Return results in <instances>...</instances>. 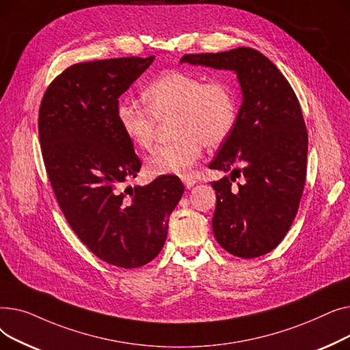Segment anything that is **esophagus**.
Returning a JSON list of instances; mask_svg holds the SVG:
<instances>
[{"instance_id":"34e87169","label":"esophagus","mask_w":350,"mask_h":350,"mask_svg":"<svg viewBox=\"0 0 350 350\" xmlns=\"http://www.w3.org/2000/svg\"><path fill=\"white\" fill-rule=\"evenodd\" d=\"M181 181L185 183L186 189H191L196 185V180L193 177H181Z\"/></svg>"}]
</instances>
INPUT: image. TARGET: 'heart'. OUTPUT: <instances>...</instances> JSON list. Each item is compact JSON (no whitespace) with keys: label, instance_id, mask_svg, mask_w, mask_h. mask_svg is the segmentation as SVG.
<instances>
[{"label":"heart","instance_id":"b5f03b06","mask_svg":"<svg viewBox=\"0 0 350 350\" xmlns=\"http://www.w3.org/2000/svg\"><path fill=\"white\" fill-rule=\"evenodd\" d=\"M144 107L119 100L116 119L123 135L137 150H149L159 123H170L176 140L160 147L147 161L153 176L191 173L204 146L215 147L231 135L238 118L234 86L223 79L207 81L189 72L170 70L143 89Z\"/></svg>","mask_w":350,"mask_h":350}]
</instances>
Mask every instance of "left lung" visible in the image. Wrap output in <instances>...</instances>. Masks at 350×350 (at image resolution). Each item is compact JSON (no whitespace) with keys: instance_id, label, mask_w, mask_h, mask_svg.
<instances>
[{"instance_id":"8db88e82","label":"left lung","mask_w":350,"mask_h":350,"mask_svg":"<svg viewBox=\"0 0 350 350\" xmlns=\"http://www.w3.org/2000/svg\"><path fill=\"white\" fill-rule=\"evenodd\" d=\"M180 64L235 72L243 103L208 165L231 172L211 183L217 193L213 231L230 254L261 256L284 240L305 186L308 133L295 92L267 57L247 46L185 55ZM240 175L242 183L232 187Z\"/></svg>"}]
</instances>
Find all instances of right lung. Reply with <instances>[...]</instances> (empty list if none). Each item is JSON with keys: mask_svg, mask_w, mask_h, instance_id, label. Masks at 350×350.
<instances>
[{"mask_svg": "<svg viewBox=\"0 0 350 350\" xmlns=\"http://www.w3.org/2000/svg\"><path fill=\"white\" fill-rule=\"evenodd\" d=\"M153 59L69 66L48 86L38 118L45 169L66 221L98 258L127 269L159 255L185 193L176 176L122 190L142 163L122 132L116 106Z\"/></svg>", "mask_w": 350, "mask_h": 350, "instance_id": "right-lung-1", "label": "right lung"}]
</instances>
